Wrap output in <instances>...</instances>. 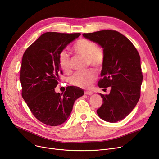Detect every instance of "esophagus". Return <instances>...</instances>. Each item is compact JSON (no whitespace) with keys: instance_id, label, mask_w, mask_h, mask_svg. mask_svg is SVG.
<instances>
[{"instance_id":"34e87169","label":"esophagus","mask_w":159,"mask_h":159,"mask_svg":"<svg viewBox=\"0 0 159 159\" xmlns=\"http://www.w3.org/2000/svg\"><path fill=\"white\" fill-rule=\"evenodd\" d=\"M84 94H85V95H91L93 94V92H92V91H84Z\"/></svg>"}]
</instances>
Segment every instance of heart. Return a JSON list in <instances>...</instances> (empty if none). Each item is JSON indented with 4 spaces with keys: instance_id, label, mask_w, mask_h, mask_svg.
I'll use <instances>...</instances> for the list:
<instances>
[{
    "instance_id": "b5f03b06",
    "label": "heart",
    "mask_w": 159,
    "mask_h": 159,
    "mask_svg": "<svg viewBox=\"0 0 159 159\" xmlns=\"http://www.w3.org/2000/svg\"><path fill=\"white\" fill-rule=\"evenodd\" d=\"M73 50L77 55L86 58L87 66L90 65L97 70L101 68L105 59V53L101 46H97L94 42L90 40L82 38L75 43ZM58 64L64 72L68 73L71 71V58L66 49L62 50L58 54ZM96 78V71L93 69H89L85 71L75 72L70 77L69 82L75 86L88 88Z\"/></svg>"
}]
</instances>
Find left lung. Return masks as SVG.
<instances>
[{"mask_svg":"<svg viewBox=\"0 0 159 159\" xmlns=\"http://www.w3.org/2000/svg\"><path fill=\"white\" fill-rule=\"evenodd\" d=\"M82 35L103 48L105 59L98 86L111 88L109 95L101 94L103 104L97 113L105 121H120L134 109L140 97L143 75L139 52L127 37L115 30Z\"/></svg>","mask_w":159,"mask_h":159,"instance_id":"left-lung-1","label":"left lung"}]
</instances>
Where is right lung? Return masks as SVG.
I'll use <instances>...</instances> for the list:
<instances>
[{"label": "right lung", "instance_id": "1", "mask_svg": "<svg viewBox=\"0 0 159 159\" xmlns=\"http://www.w3.org/2000/svg\"><path fill=\"white\" fill-rule=\"evenodd\" d=\"M80 33L46 32L25 51L20 68L22 96L35 117L48 126L64 123L70 116L75 100L84 95L79 88L68 86L57 93L62 71L58 56Z\"/></svg>", "mask_w": 159, "mask_h": 159}]
</instances>
